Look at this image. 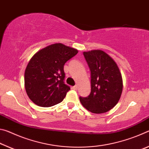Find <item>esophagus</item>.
<instances>
[{
	"mask_svg": "<svg viewBox=\"0 0 149 149\" xmlns=\"http://www.w3.org/2000/svg\"><path fill=\"white\" fill-rule=\"evenodd\" d=\"M73 89H74V90H77L78 89V86H77V85H75V86L73 87Z\"/></svg>",
	"mask_w": 149,
	"mask_h": 149,
	"instance_id": "34e87169",
	"label": "esophagus"
}]
</instances>
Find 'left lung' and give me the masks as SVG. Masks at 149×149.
<instances>
[{
    "label": "left lung",
    "instance_id": "obj_1",
    "mask_svg": "<svg viewBox=\"0 0 149 149\" xmlns=\"http://www.w3.org/2000/svg\"><path fill=\"white\" fill-rule=\"evenodd\" d=\"M91 71V91L79 97L87 110L95 114L107 112L119 101L123 89L122 74L115 61L101 50L84 52Z\"/></svg>",
    "mask_w": 149,
    "mask_h": 149
}]
</instances>
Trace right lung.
I'll list each match as a JSON object with an SVG mask.
<instances>
[{"mask_svg": "<svg viewBox=\"0 0 149 149\" xmlns=\"http://www.w3.org/2000/svg\"><path fill=\"white\" fill-rule=\"evenodd\" d=\"M77 52L74 48L55 43L33 56L24 74L25 89L33 102L50 107L64 100L70 89L64 82V65Z\"/></svg>", "mask_w": 149, "mask_h": 149, "instance_id": "add662e5", "label": "right lung"}]
</instances>
